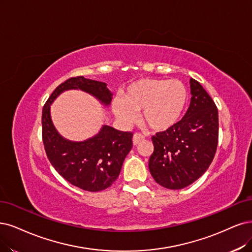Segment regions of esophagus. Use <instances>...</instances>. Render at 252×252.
Returning a JSON list of instances; mask_svg holds the SVG:
<instances>
[{
    "label": "esophagus",
    "instance_id": "esophagus-1",
    "mask_svg": "<svg viewBox=\"0 0 252 252\" xmlns=\"http://www.w3.org/2000/svg\"><path fill=\"white\" fill-rule=\"evenodd\" d=\"M144 139H145V137L143 135L139 134V133H136L133 136V143H134V145H137V144L140 143L141 141H143Z\"/></svg>",
    "mask_w": 252,
    "mask_h": 252
}]
</instances>
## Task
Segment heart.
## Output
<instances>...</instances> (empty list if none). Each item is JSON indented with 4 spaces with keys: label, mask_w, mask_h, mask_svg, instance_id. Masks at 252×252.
<instances>
[{
    "label": "heart",
    "mask_w": 252,
    "mask_h": 252,
    "mask_svg": "<svg viewBox=\"0 0 252 252\" xmlns=\"http://www.w3.org/2000/svg\"><path fill=\"white\" fill-rule=\"evenodd\" d=\"M188 90L179 80L140 79L133 82L113 101V112L124 125H131L142 111L143 123L154 131L163 132L181 120L187 108Z\"/></svg>",
    "instance_id": "heart-1"
}]
</instances>
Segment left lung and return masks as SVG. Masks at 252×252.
<instances>
[{
    "mask_svg": "<svg viewBox=\"0 0 252 252\" xmlns=\"http://www.w3.org/2000/svg\"><path fill=\"white\" fill-rule=\"evenodd\" d=\"M191 102L173 127L152 137L154 153L150 171L162 187L180 190L198 180L215 157L219 121L215 102L194 79L190 80Z\"/></svg>",
    "mask_w": 252,
    "mask_h": 252,
    "instance_id": "1",
    "label": "left lung"
}]
</instances>
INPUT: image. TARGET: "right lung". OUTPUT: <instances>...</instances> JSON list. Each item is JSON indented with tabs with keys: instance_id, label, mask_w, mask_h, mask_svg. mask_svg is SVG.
<instances>
[{
	"instance_id": "add662e5",
	"label": "right lung",
	"mask_w": 252,
	"mask_h": 252,
	"mask_svg": "<svg viewBox=\"0 0 252 252\" xmlns=\"http://www.w3.org/2000/svg\"><path fill=\"white\" fill-rule=\"evenodd\" d=\"M81 89L109 106L112 93L107 84L82 76L65 81L56 88L42 109V141L51 164L62 178L76 187L97 192L109 188L120 173L126 155L133 147V133L104 126L97 135L85 141L64 139L51 119V104L60 93Z\"/></svg>"
}]
</instances>
